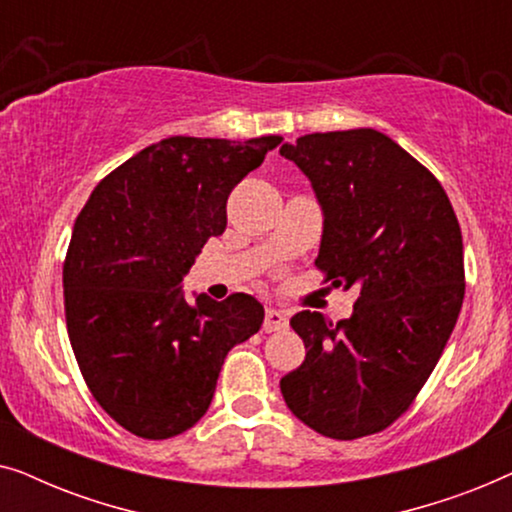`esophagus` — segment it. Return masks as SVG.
Returning a JSON list of instances; mask_svg holds the SVG:
<instances>
[{
	"instance_id": "1",
	"label": "esophagus",
	"mask_w": 512,
	"mask_h": 512,
	"mask_svg": "<svg viewBox=\"0 0 512 512\" xmlns=\"http://www.w3.org/2000/svg\"><path fill=\"white\" fill-rule=\"evenodd\" d=\"M286 326H289V319H286V314L282 310H275V307L265 310V319H263V331L265 333L284 331Z\"/></svg>"
}]
</instances>
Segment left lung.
<instances>
[{
    "instance_id": "left-lung-1",
    "label": "left lung",
    "mask_w": 512,
    "mask_h": 512,
    "mask_svg": "<svg viewBox=\"0 0 512 512\" xmlns=\"http://www.w3.org/2000/svg\"><path fill=\"white\" fill-rule=\"evenodd\" d=\"M324 214L317 268L359 298L338 324L303 310L305 361L282 377L289 410L354 440L403 415L443 354L464 303V242L438 179L373 128L314 132L279 149Z\"/></svg>"
}]
</instances>
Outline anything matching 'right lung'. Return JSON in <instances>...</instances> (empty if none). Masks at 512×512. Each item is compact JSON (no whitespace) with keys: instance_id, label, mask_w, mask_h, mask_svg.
Masks as SVG:
<instances>
[{"instance_id":"add662e5","label":"right lung","mask_w":512,"mask_h":512,"mask_svg":"<svg viewBox=\"0 0 512 512\" xmlns=\"http://www.w3.org/2000/svg\"><path fill=\"white\" fill-rule=\"evenodd\" d=\"M279 142L167 137L104 177L76 216L62 268L69 342L90 394L125 431L165 440L191 429L226 354L261 328L254 296L191 303L181 282L226 230L230 191Z\"/></svg>"}]
</instances>
